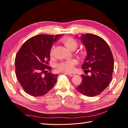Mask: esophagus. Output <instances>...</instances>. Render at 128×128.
I'll return each mask as SVG.
<instances>
[{"label":"esophagus","mask_w":128,"mask_h":128,"mask_svg":"<svg viewBox=\"0 0 128 128\" xmlns=\"http://www.w3.org/2000/svg\"><path fill=\"white\" fill-rule=\"evenodd\" d=\"M66 74H68L69 76H73L76 75V74L74 73H68H68H67Z\"/></svg>","instance_id":"1"}]
</instances>
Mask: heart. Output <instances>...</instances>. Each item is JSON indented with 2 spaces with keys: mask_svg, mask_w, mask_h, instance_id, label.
<instances>
[{
  "mask_svg": "<svg viewBox=\"0 0 128 128\" xmlns=\"http://www.w3.org/2000/svg\"><path fill=\"white\" fill-rule=\"evenodd\" d=\"M64 45L69 50H75L78 45V42L75 39L72 38H67L62 40ZM55 46H52L50 51V54L52 56L54 54ZM78 62L76 59H72L67 61H64L58 64V69L60 70H64L68 72H71L74 70L75 66L77 64Z\"/></svg>",
  "mask_w": 128,
  "mask_h": 128,
  "instance_id": "1",
  "label": "heart"
}]
</instances>
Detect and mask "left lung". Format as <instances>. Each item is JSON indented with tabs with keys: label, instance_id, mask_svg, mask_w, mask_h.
I'll return each instance as SVG.
<instances>
[{
	"label": "left lung",
	"instance_id": "1",
	"mask_svg": "<svg viewBox=\"0 0 128 128\" xmlns=\"http://www.w3.org/2000/svg\"><path fill=\"white\" fill-rule=\"evenodd\" d=\"M80 38L87 52L82 68L87 72L84 71L87 75H81L82 82L76 89L84 96L94 97L104 91L112 80L113 55L108 44L101 37L87 34ZM88 72L90 75H87Z\"/></svg>",
	"mask_w": 128,
	"mask_h": 128
}]
</instances>
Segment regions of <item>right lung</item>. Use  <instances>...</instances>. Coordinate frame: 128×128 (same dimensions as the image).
<instances>
[{
  "mask_svg": "<svg viewBox=\"0 0 128 128\" xmlns=\"http://www.w3.org/2000/svg\"><path fill=\"white\" fill-rule=\"evenodd\" d=\"M55 36L42 34L27 40L18 51L15 59L16 75L24 91L32 96H44L54 86L58 74L48 72L50 51Z\"/></svg>",
  "mask_w": 128,
  "mask_h": 128,
  "instance_id": "1",
  "label": "right lung"
}]
</instances>
